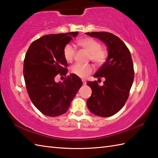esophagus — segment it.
<instances>
[{
    "instance_id": "esophagus-1",
    "label": "esophagus",
    "mask_w": 158,
    "mask_h": 158,
    "mask_svg": "<svg viewBox=\"0 0 158 158\" xmlns=\"http://www.w3.org/2000/svg\"><path fill=\"white\" fill-rule=\"evenodd\" d=\"M82 81H83V85H86V81H85V80L83 79Z\"/></svg>"
}]
</instances>
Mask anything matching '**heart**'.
Instances as JSON below:
<instances>
[{
	"mask_svg": "<svg viewBox=\"0 0 158 158\" xmlns=\"http://www.w3.org/2000/svg\"><path fill=\"white\" fill-rule=\"evenodd\" d=\"M77 44L89 53V60L97 66H102L106 62L108 56V52L96 39L91 37L80 39L77 41ZM76 55V49L73 47L67 44L63 49V56L65 60L69 63L72 62ZM93 71V67L91 64H77L70 68V72L80 78H85Z\"/></svg>",
	"mask_w": 158,
	"mask_h": 158,
	"instance_id": "obj_1",
	"label": "heart"
}]
</instances>
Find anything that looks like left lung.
<instances>
[{"mask_svg": "<svg viewBox=\"0 0 158 158\" xmlns=\"http://www.w3.org/2000/svg\"><path fill=\"white\" fill-rule=\"evenodd\" d=\"M105 43L109 56L106 61L94 75L100 79L105 77L104 85L88 81L92 95L87 100L89 110L96 115L107 117L115 115L125 105L135 77L132 57L128 48L118 36L106 32H86Z\"/></svg>", "mask_w": 158, "mask_h": 158, "instance_id": "1", "label": "left lung"}]
</instances>
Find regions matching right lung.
Listing matches in <instances>:
<instances>
[{
  "mask_svg": "<svg viewBox=\"0 0 158 158\" xmlns=\"http://www.w3.org/2000/svg\"><path fill=\"white\" fill-rule=\"evenodd\" d=\"M78 32L48 35L33 41L23 61V77L32 102L49 117L61 115L68 110L77 92L83 84L73 74L56 83L55 77L65 76L68 64L63 49L78 35Z\"/></svg>",
  "mask_w": 158,
  "mask_h": 158,
  "instance_id": "obj_1",
  "label": "right lung"
}]
</instances>
